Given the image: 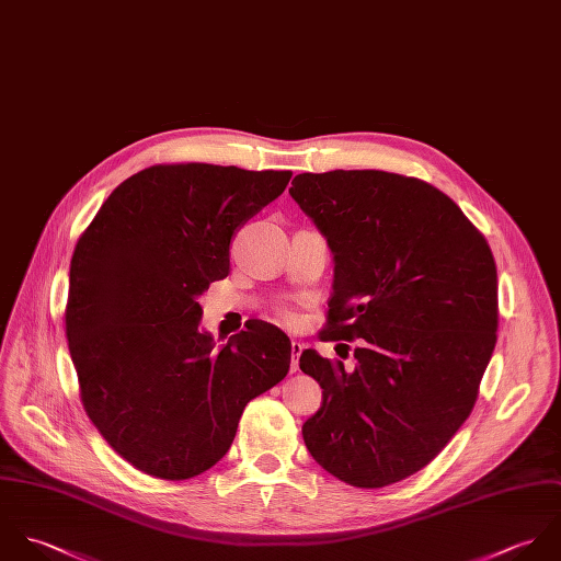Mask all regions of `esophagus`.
Masks as SVG:
<instances>
[{
    "instance_id": "1",
    "label": "esophagus",
    "mask_w": 561,
    "mask_h": 561,
    "mask_svg": "<svg viewBox=\"0 0 561 561\" xmlns=\"http://www.w3.org/2000/svg\"><path fill=\"white\" fill-rule=\"evenodd\" d=\"M290 351H293V359H290V373H297L299 370V355L304 351V342L299 340H293L290 344Z\"/></svg>"
}]
</instances>
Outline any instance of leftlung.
<instances>
[{
	"mask_svg": "<svg viewBox=\"0 0 561 561\" xmlns=\"http://www.w3.org/2000/svg\"><path fill=\"white\" fill-rule=\"evenodd\" d=\"M293 199L334 253L321 340H355V368L317 351L299 366L323 388L304 423L340 481L383 488L425 468L470 416L499 330L492 249L432 184L388 171L301 173Z\"/></svg>",
	"mask_w": 561,
	"mask_h": 561,
	"instance_id": "8db88e82",
	"label": "left lung"
}]
</instances>
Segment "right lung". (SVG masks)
I'll return each mask as SVG.
<instances>
[{
    "instance_id": "obj_1",
    "label": "right lung",
    "mask_w": 561,
    "mask_h": 561,
    "mask_svg": "<svg viewBox=\"0 0 561 561\" xmlns=\"http://www.w3.org/2000/svg\"><path fill=\"white\" fill-rule=\"evenodd\" d=\"M290 171L153 164L121 182L82 231L65 328L82 405L145 474L182 481L231 447L244 405L290 368V340L255 323L217 348L197 297L229 273L236 229Z\"/></svg>"
}]
</instances>
